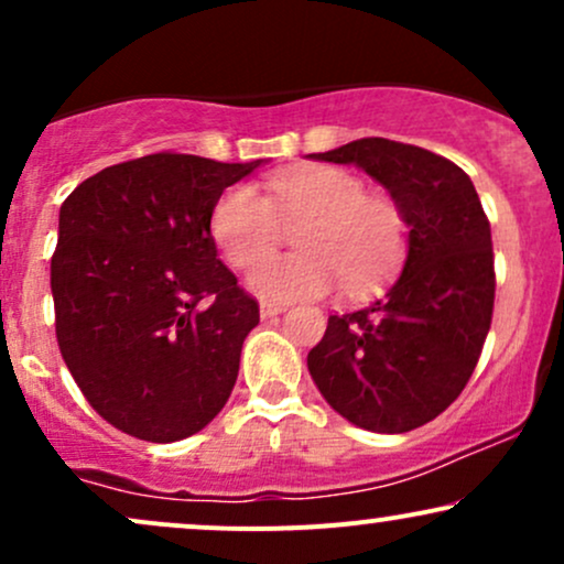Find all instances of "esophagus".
<instances>
[{
  "label": "esophagus",
  "instance_id": "34e87169",
  "mask_svg": "<svg viewBox=\"0 0 564 564\" xmlns=\"http://www.w3.org/2000/svg\"><path fill=\"white\" fill-rule=\"evenodd\" d=\"M283 310H286V304L283 302H260V315L262 318H273V315H278V313H283Z\"/></svg>",
  "mask_w": 564,
  "mask_h": 564
}]
</instances>
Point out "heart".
<instances>
[{"label": "heart", "instance_id": "heart-1", "mask_svg": "<svg viewBox=\"0 0 564 564\" xmlns=\"http://www.w3.org/2000/svg\"><path fill=\"white\" fill-rule=\"evenodd\" d=\"M304 218L295 237L300 256L261 254L280 235V223ZM212 236L246 283L264 300H318L345 281L364 294L384 281L403 257L405 217L384 193L366 191L358 174L332 164L278 172L268 198L251 185H232L212 212Z\"/></svg>", "mask_w": 564, "mask_h": 564}]
</instances>
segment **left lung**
Segmentation results:
<instances>
[{"instance_id":"8db88e82","label":"left lung","mask_w":564,"mask_h":564,"mask_svg":"<svg viewBox=\"0 0 564 564\" xmlns=\"http://www.w3.org/2000/svg\"><path fill=\"white\" fill-rule=\"evenodd\" d=\"M315 159L355 164L403 212V273L381 296L332 315L310 349V377L347 422L398 435L462 394L494 321L490 223L469 174L408 142L352 140Z\"/></svg>"}]
</instances>
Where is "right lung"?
<instances>
[{"label":"right lung","instance_id":"right-lung-1","mask_svg":"<svg viewBox=\"0 0 564 564\" xmlns=\"http://www.w3.org/2000/svg\"><path fill=\"white\" fill-rule=\"evenodd\" d=\"M257 166L151 153L63 200L50 270L57 347L116 430L174 443L228 403L260 304L217 260L212 212Z\"/></svg>","mask_w":564,"mask_h":564}]
</instances>
